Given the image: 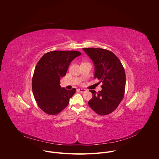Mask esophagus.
Returning <instances> with one entry per match:
<instances>
[{"label": "esophagus", "instance_id": "esophagus-1", "mask_svg": "<svg viewBox=\"0 0 159 159\" xmlns=\"http://www.w3.org/2000/svg\"><path fill=\"white\" fill-rule=\"evenodd\" d=\"M78 91L79 92L81 93H85V92L86 91V90L84 89H78Z\"/></svg>", "mask_w": 159, "mask_h": 159}]
</instances>
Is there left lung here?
<instances>
[{
	"mask_svg": "<svg viewBox=\"0 0 159 159\" xmlns=\"http://www.w3.org/2000/svg\"><path fill=\"white\" fill-rule=\"evenodd\" d=\"M83 49L94 63V78L102 83L101 91L96 93L90 90L93 98L88 104L98 114L108 115L117 108L124 97L126 84L124 68L118 58L108 50L101 48Z\"/></svg>",
	"mask_w": 159,
	"mask_h": 159,
	"instance_id": "obj_1",
	"label": "left lung"
}]
</instances>
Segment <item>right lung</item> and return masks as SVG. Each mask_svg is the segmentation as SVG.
Returning <instances> with one entry per match:
<instances>
[{"mask_svg": "<svg viewBox=\"0 0 159 159\" xmlns=\"http://www.w3.org/2000/svg\"><path fill=\"white\" fill-rule=\"evenodd\" d=\"M81 55L78 51H56L45 53L38 62L32 79V89L39 108L49 115H57L68 105L76 89L61 88L72 60Z\"/></svg>", "mask_w": 159, "mask_h": 159, "instance_id": "right-lung-1", "label": "right lung"}]
</instances>
